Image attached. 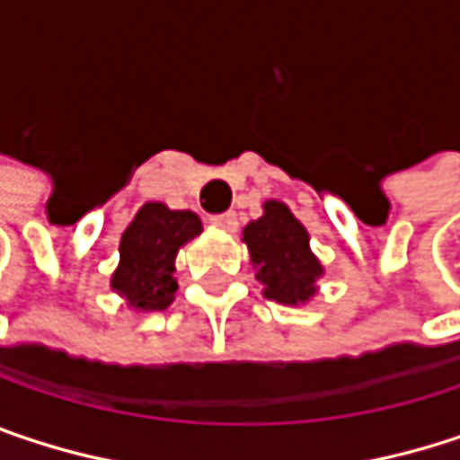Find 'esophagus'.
Wrapping results in <instances>:
<instances>
[{"label":"esophagus","mask_w":460,"mask_h":460,"mask_svg":"<svg viewBox=\"0 0 460 460\" xmlns=\"http://www.w3.org/2000/svg\"><path fill=\"white\" fill-rule=\"evenodd\" d=\"M210 224L213 226H218V229H224V231H234L236 229V213H221V216H213L210 218Z\"/></svg>","instance_id":"34e87169"}]
</instances>
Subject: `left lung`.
I'll list each match as a JSON object with an SVG mask.
<instances>
[{"mask_svg": "<svg viewBox=\"0 0 460 460\" xmlns=\"http://www.w3.org/2000/svg\"><path fill=\"white\" fill-rule=\"evenodd\" d=\"M244 242L271 301L296 306L317 293L320 261L309 250L306 229L282 202L263 205V216L244 226Z\"/></svg>", "mask_w": 460, "mask_h": 460, "instance_id": "8db88e82", "label": "left lung"}]
</instances>
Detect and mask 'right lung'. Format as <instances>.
Listing matches in <instances>:
<instances>
[{"label": "right lung", "mask_w": 460, "mask_h": 460, "mask_svg": "<svg viewBox=\"0 0 460 460\" xmlns=\"http://www.w3.org/2000/svg\"><path fill=\"white\" fill-rule=\"evenodd\" d=\"M199 231L202 221L191 210H170L162 202L143 205L122 234V261L111 277V288L140 312L170 306L178 290L172 277L175 252Z\"/></svg>", "instance_id": "add662e5"}]
</instances>
